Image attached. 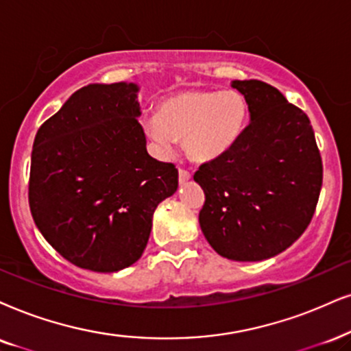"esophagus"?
<instances>
[{
	"mask_svg": "<svg viewBox=\"0 0 351 351\" xmlns=\"http://www.w3.org/2000/svg\"><path fill=\"white\" fill-rule=\"evenodd\" d=\"M178 176H180V183H186V181L191 180V173L188 170H184V168H180Z\"/></svg>",
	"mask_w": 351,
	"mask_h": 351,
	"instance_id": "esophagus-1",
	"label": "esophagus"
}]
</instances>
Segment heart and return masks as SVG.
I'll list each match as a JSON object with an SVG mask.
<instances>
[{"instance_id":"obj_1","label":"heart","mask_w":351,"mask_h":351,"mask_svg":"<svg viewBox=\"0 0 351 351\" xmlns=\"http://www.w3.org/2000/svg\"><path fill=\"white\" fill-rule=\"evenodd\" d=\"M245 121L246 101L239 92L191 88L167 97L157 117L145 119L144 130L162 152L184 139L193 160L208 162L237 143Z\"/></svg>"}]
</instances>
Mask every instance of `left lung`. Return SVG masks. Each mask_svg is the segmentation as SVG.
I'll return each instance as SVG.
<instances>
[{"label": "left lung", "instance_id": "obj_1", "mask_svg": "<svg viewBox=\"0 0 351 351\" xmlns=\"http://www.w3.org/2000/svg\"><path fill=\"white\" fill-rule=\"evenodd\" d=\"M250 124L227 152L194 173L206 202L199 225L215 252L254 263L280 254L316 210L322 160L308 114L263 81H233Z\"/></svg>", "mask_w": 351, "mask_h": 351}]
</instances>
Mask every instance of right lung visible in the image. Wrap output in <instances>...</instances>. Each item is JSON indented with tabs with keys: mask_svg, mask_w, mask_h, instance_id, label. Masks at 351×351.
Instances as JSON below:
<instances>
[{
	"mask_svg": "<svg viewBox=\"0 0 351 351\" xmlns=\"http://www.w3.org/2000/svg\"><path fill=\"white\" fill-rule=\"evenodd\" d=\"M137 92L132 82L88 84L35 136L30 212L43 238L81 269L118 272L134 264L155 208L178 189L175 165L145 149Z\"/></svg>",
	"mask_w": 351,
	"mask_h": 351,
	"instance_id": "obj_1",
	"label": "right lung"
}]
</instances>
